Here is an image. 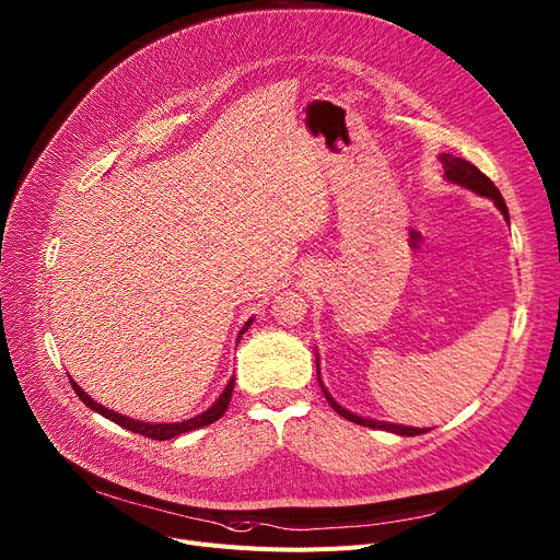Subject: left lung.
<instances>
[{
  "label": "left lung",
  "instance_id": "8db88e82",
  "mask_svg": "<svg viewBox=\"0 0 560 560\" xmlns=\"http://www.w3.org/2000/svg\"><path fill=\"white\" fill-rule=\"evenodd\" d=\"M440 161H443L445 179H447V182L458 184V186H463V188H467V190H472V192H477V195H481V197L492 199L497 209L502 211V215H504L506 222H509V209H506L502 192H499V188L488 179V176H486L477 165L467 163L465 159L452 156V154H440ZM317 381H319V388H322V393H325L329 406L336 410L338 416H342V418L349 420V422H357V424L370 427V429H384V431H393V433H397V435H410V438L429 431V429H416V427H404V424H390V422H378V420L361 418V416H357V413H351V410L342 408V406L329 395V390L325 388V384H322V378H319V361H317Z\"/></svg>",
  "mask_w": 560,
  "mask_h": 560
}]
</instances>
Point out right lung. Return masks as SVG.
Returning a JSON list of instances; mask_svg holds the SVG:
<instances>
[{"label":"right lung","mask_w":560,"mask_h":560,"mask_svg":"<svg viewBox=\"0 0 560 560\" xmlns=\"http://www.w3.org/2000/svg\"><path fill=\"white\" fill-rule=\"evenodd\" d=\"M252 322H254V317H249V319L245 322L243 331L238 334V342H241L243 334L249 329ZM70 384H72V388H74L77 397H79V399H81V401H83L88 408H93L95 413L104 416L106 420H110V422H115V424L125 427L127 431L140 433V435H144V438H152V440H170V438H174V435H182V433H188V431L201 429V427H206V424H213V422H218V420L224 416V410H226V406H229V401H231V393H233L235 376H231V378H229V384H226V388L222 390V395L218 397V401H215L211 408H206L201 416H197V418H190V420H184V422H170V424H167V422H165V424L140 422V420H131V418H127V416L115 413V410H110V408H104V406H102V404H97L93 397H88V395L81 390V386H77L72 378H70Z\"/></svg>","instance_id":"right-lung-1"}]
</instances>
